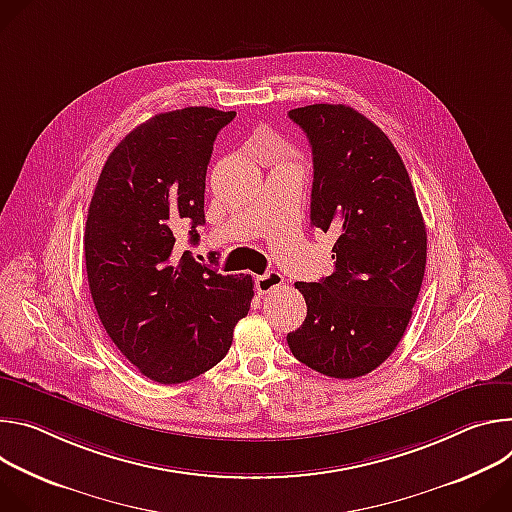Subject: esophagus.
<instances>
[{"label": "esophagus", "mask_w": 512, "mask_h": 512, "mask_svg": "<svg viewBox=\"0 0 512 512\" xmlns=\"http://www.w3.org/2000/svg\"><path fill=\"white\" fill-rule=\"evenodd\" d=\"M254 282H256V291L260 295H266V293H272V291H276L280 287H285V276H282L276 270H268L266 274L256 276Z\"/></svg>", "instance_id": "obj_1"}]
</instances>
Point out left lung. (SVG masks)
<instances>
[{
	"instance_id": "1",
	"label": "left lung",
	"mask_w": 512,
	"mask_h": 512,
	"mask_svg": "<svg viewBox=\"0 0 512 512\" xmlns=\"http://www.w3.org/2000/svg\"><path fill=\"white\" fill-rule=\"evenodd\" d=\"M313 152L311 225L335 236V270L297 282L307 317L287 335L293 356L331 378L378 368L405 335L427 262V230L405 162L350 105L289 111Z\"/></svg>"
}]
</instances>
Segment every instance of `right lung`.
<instances>
[{
	"label": "right lung",
	"instance_id": "add662e5",
	"mask_svg": "<svg viewBox=\"0 0 512 512\" xmlns=\"http://www.w3.org/2000/svg\"><path fill=\"white\" fill-rule=\"evenodd\" d=\"M236 111L158 113L107 156L85 225L93 305L116 348L158 384L187 382L232 346L248 315L252 276L219 274L177 250L181 225L197 244L213 142Z\"/></svg>",
	"mask_w": 512,
	"mask_h": 512
}]
</instances>
